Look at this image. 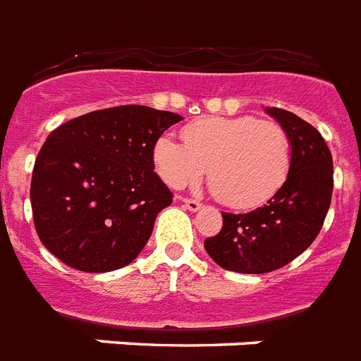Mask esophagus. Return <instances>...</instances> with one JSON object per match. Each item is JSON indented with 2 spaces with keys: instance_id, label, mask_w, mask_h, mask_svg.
I'll return each mask as SVG.
<instances>
[{
  "instance_id": "1",
  "label": "esophagus",
  "mask_w": 361,
  "mask_h": 361,
  "mask_svg": "<svg viewBox=\"0 0 361 361\" xmlns=\"http://www.w3.org/2000/svg\"><path fill=\"white\" fill-rule=\"evenodd\" d=\"M181 202L185 206L189 212H198V209L202 208V204L198 202V200H192V198H181Z\"/></svg>"
}]
</instances>
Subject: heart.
I'll use <instances>...</instances> for the list:
<instances>
[{"label": "heart", "instance_id": "1", "mask_svg": "<svg viewBox=\"0 0 361 361\" xmlns=\"http://www.w3.org/2000/svg\"><path fill=\"white\" fill-rule=\"evenodd\" d=\"M183 142L159 136L153 161L170 187L192 185L206 176L212 192L228 208L262 206L290 172V138L279 123L255 116H209L183 129Z\"/></svg>", "mask_w": 361, "mask_h": 361}]
</instances>
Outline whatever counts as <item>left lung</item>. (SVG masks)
I'll return each mask as SVG.
<instances>
[{"mask_svg": "<svg viewBox=\"0 0 361 361\" xmlns=\"http://www.w3.org/2000/svg\"><path fill=\"white\" fill-rule=\"evenodd\" d=\"M290 138V172L262 208L225 214L223 228L204 247L221 268L268 274L300 257L319 236L334 191L331 153L319 130L288 110L266 109Z\"/></svg>", "mask_w": 361, "mask_h": 361, "instance_id": "left-lung-1", "label": "left lung"}]
</instances>
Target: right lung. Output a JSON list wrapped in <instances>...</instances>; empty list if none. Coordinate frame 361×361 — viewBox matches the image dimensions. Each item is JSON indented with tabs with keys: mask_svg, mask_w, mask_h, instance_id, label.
Instances as JSON below:
<instances>
[{
	"mask_svg": "<svg viewBox=\"0 0 361 361\" xmlns=\"http://www.w3.org/2000/svg\"><path fill=\"white\" fill-rule=\"evenodd\" d=\"M180 114L140 104L95 110L48 135L31 176L42 245L71 268L103 274L135 260L172 192L153 146Z\"/></svg>",
	"mask_w": 361,
	"mask_h": 361,
	"instance_id": "right-lung-1",
	"label": "right lung"
}]
</instances>
